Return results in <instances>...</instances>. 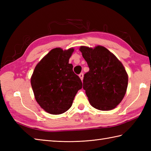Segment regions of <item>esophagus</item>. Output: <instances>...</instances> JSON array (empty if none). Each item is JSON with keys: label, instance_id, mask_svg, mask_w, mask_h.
Segmentation results:
<instances>
[{"label": "esophagus", "instance_id": "obj_1", "mask_svg": "<svg viewBox=\"0 0 151 151\" xmlns=\"http://www.w3.org/2000/svg\"><path fill=\"white\" fill-rule=\"evenodd\" d=\"M79 77L81 78V79L82 81V80H83V78H84V73H81V74H80V75H79Z\"/></svg>", "mask_w": 151, "mask_h": 151}]
</instances>
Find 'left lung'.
<instances>
[{
  "instance_id": "obj_1",
  "label": "left lung",
  "mask_w": 151,
  "mask_h": 151,
  "mask_svg": "<svg viewBox=\"0 0 151 151\" xmlns=\"http://www.w3.org/2000/svg\"><path fill=\"white\" fill-rule=\"evenodd\" d=\"M80 50L89 68L83 80V88L93 107L108 111L123 100L128 75L121 62L107 49L82 46Z\"/></svg>"
}]
</instances>
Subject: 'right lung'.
I'll list each match as a JSON object with an SVG mask.
<instances>
[{
    "label": "right lung",
    "instance_id": "1",
    "mask_svg": "<svg viewBox=\"0 0 151 151\" xmlns=\"http://www.w3.org/2000/svg\"><path fill=\"white\" fill-rule=\"evenodd\" d=\"M73 49L51 50L37 63L31 78L35 99L50 114H63L71 107L76 94L82 88L69 60Z\"/></svg>",
    "mask_w": 151,
    "mask_h": 151
}]
</instances>
